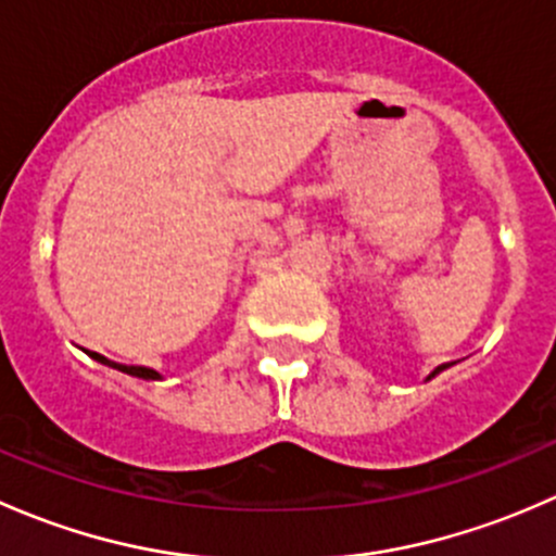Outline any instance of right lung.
<instances>
[{"label": "right lung", "instance_id": "obj_1", "mask_svg": "<svg viewBox=\"0 0 556 556\" xmlns=\"http://www.w3.org/2000/svg\"><path fill=\"white\" fill-rule=\"evenodd\" d=\"M88 355H91L93 361L104 363V366H110V368H117V371L128 374V377H137V379H161V374H159V371H153V368H144V366H121V363H112V361H106V357L97 355V352H88Z\"/></svg>", "mask_w": 556, "mask_h": 556}]
</instances>
